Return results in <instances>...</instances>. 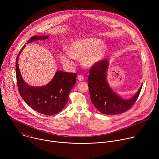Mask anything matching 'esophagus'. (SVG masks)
<instances>
[{
	"mask_svg": "<svg viewBox=\"0 0 159 159\" xmlns=\"http://www.w3.org/2000/svg\"><path fill=\"white\" fill-rule=\"evenodd\" d=\"M77 78H78V80H80V81H82V80H84V76L82 75H79L78 76H77Z\"/></svg>",
	"mask_w": 159,
	"mask_h": 159,
	"instance_id": "34e87169",
	"label": "esophagus"
}]
</instances>
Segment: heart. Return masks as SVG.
<instances>
[{
	"mask_svg": "<svg viewBox=\"0 0 159 159\" xmlns=\"http://www.w3.org/2000/svg\"><path fill=\"white\" fill-rule=\"evenodd\" d=\"M104 52L105 47L99 39L87 38L72 43L69 47V52L62 53L59 58L65 66H72L74 58L82 59V62L86 66H92L102 59Z\"/></svg>",
	"mask_w": 159,
	"mask_h": 159,
	"instance_id": "b5f03b06",
	"label": "heart"
}]
</instances>
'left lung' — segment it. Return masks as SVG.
Listing matches in <instances>:
<instances>
[{
  "mask_svg": "<svg viewBox=\"0 0 159 159\" xmlns=\"http://www.w3.org/2000/svg\"><path fill=\"white\" fill-rule=\"evenodd\" d=\"M107 60H101L90 69L88 85L90 99L98 110L104 115L121 114L130 109L137 100L142 86L132 98L124 100L112 91L106 80Z\"/></svg>",
  "mask_w": 159,
  "mask_h": 159,
  "instance_id": "8db88e82",
  "label": "left lung"
}]
</instances>
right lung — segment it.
<instances>
[{
	"label": "right lung",
	"instance_id": "obj_1",
	"mask_svg": "<svg viewBox=\"0 0 159 159\" xmlns=\"http://www.w3.org/2000/svg\"><path fill=\"white\" fill-rule=\"evenodd\" d=\"M48 38V36H34L28 40V43L36 40H44ZM25 47L20 51L16 61V74L19 93L25 102L35 111L48 116L55 115L66 104L69 94L76 83L77 74L59 70L46 85H29L22 79L17 63L18 57Z\"/></svg>",
	"mask_w": 159,
	"mask_h": 159
}]
</instances>
